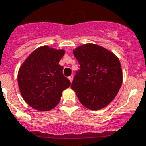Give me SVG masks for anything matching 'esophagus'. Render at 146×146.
<instances>
[{
    "label": "esophagus",
    "mask_w": 146,
    "mask_h": 146,
    "mask_svg": "<svg viewBox=\"0 0 146 146\" xmlns=\"http://www.w3.org/2000/svg\"><path fill=\"white\" fill-rule=\"evenodd\" d=\"M69 80H70V81L72 83V82H73V76H69Z\"/></svg>",
    "instance_id": "obj_1"
}]
</instances>
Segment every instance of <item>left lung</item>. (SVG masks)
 Listing matches in <instances>:
<instances>
[{
	"label": "left lung",
	"instance_id": "1",
	"mask_svg": "<svg viewBox=\"0 0 146 146\" xmlns=\"http://www.w3.org/2000/svg\"><path fill=\"white\" fill-rule=\"evenodd\" d=\"M80 70L71 85L80 102L91 111L108 105L116 97L123 81L117 56L107 48L87 43L73 49Z\"/></svg>",
	"mask_w": 146,
	"mask_h": 146
}]
</instances>
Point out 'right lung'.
<instances>
[{
	"mask_svg": "<svg viewBox=\"0 0 146 146\" xmlns=\"http://www.w3.org/2000/svg\"><path fill=\"white\" fill-rule=\"evenodd\" d=\"M64 49L38 47L22 62L18 72V88L25 101L39 111H48L59 103L62 93L70 86L59 64Z\"/></svg>",
	"mask_w": 146,
	"mask_h": 146,
	"instance_id": "add662e5",
	"label": "right lung"
}]
</instances>
